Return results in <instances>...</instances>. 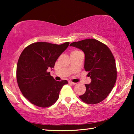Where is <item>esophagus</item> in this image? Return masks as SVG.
Returning <instances> with one entry per match:
<instances>
[{"mask_svg": "<svg viewBox=\"0 0 134 134\" xmlns=\"http://www.w3.org/2000/svg\"><path fill=\"white\" fill-rule=\"evenodd\" d=\"M69 84H73V85H75V84H76V83H73V82H72V81H69Z\"/></svg>", "mask_w": 134, "mask_h": 134, "instance_id": "34e87169", "label": "esophagus"}]
</instances>
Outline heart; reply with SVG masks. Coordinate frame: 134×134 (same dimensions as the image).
Returning a JSON list of instances; mask_svg holds the SVG:
<instances>
[{
    "instance_id": "heart-1",
    "label": "heart",
    "mask_w": 134,
    "mask_h": 134,
    "mask_svg": "<svg viewBox=\"0 0 134 134\" xmlns=\"http://www.w3.org/2000/svg\"><path fill=\"white\" fill-rule=\"evenodd\" d=\"M78 51H73L72 52V53H75V52H78Z\"/></svg>"
}]
</instances>
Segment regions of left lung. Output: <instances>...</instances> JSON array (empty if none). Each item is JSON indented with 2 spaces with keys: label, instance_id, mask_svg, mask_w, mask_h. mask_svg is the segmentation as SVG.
Listing matches in <instances>:
<instances>
[{
  "label": "left lung",
  "instance_id": "left-lung-1",
  "mask_svg": "<svg viewBox=\"0 0 134 134\" xmlns=\"http://www.w3.org/2000/svg\"><path fill=\"white\" fill-rule=\"evenodd\" d=\"M82 50L85 54L84 69L91 79L85 84V93L79 96L82 101L96 104L104 100L111 91L117 79L116 62L107 46L96 39H88L70 44Z\"/></svg>",
  "mask_w": 134,
  "mask_h": 134
}]
</instances>
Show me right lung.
I'll return each mask as SVG.
<instances>
[{
	"label": "right lung",
	"instance_id": "right-lung-1",
	"mask_svg": "<svg viewBox=\"0 0 134 134\" xmlns=\"http://www.w3.org/2000/svg\"><path fill=\"white\" fill-rule=\"evenodd\" d=\"M69 42L55 44L36 42L27 46L19 57L17 80L24 97L32 104L47 108L55 103L59 92L68 81H56L48 69L54 67Z\"/></svg>",
	"mask_w": 134,
	"mask_h": 134
}]
</instances>
